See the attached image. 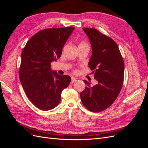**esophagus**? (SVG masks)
Returning a JSON list of instances; mask_svg holds the SVG:
<instances>
[{
    "label": "esophagus",
    "mask_w": 148,
    "mask_h": 148,
    "mask_svg": "<svg viewBox=\"0 0 148 148\" xmlns=\"http://www.w3.org/2000/svg\"><path fill=\"white\" fill-rule=\"evenodd\" d=\"M77 81V78H74V77H72L71 78V84H73V83H74L75 82H76Z\"/></svg>",
    "instance_id": "34e87169"
}]
</instances>
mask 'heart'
Segmentation results:
<instances>
[{
    "label": "heart",
    "instance_id": "obj_1",
    "mask_svg": "<svg viewBox=\"0 0 148 148\" xmlns=\"http://www.w3.org/2000/svg\"><path fill=\"white\" fill-rule=\"evenodd\" d=\"M83 45H87V44L86 43V42H82L81 43L79 44V46H83Z\"/></svg>",
    "mask_w": 148,
    "mask_h": 148
}]
</instances>
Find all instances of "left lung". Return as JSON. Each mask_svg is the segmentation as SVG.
Segmentation results:
<instances>
[{"instance_id":"left-lung-1","label":"left lung","mask_w":148,"mask_h":148,"mask_svg":"<svg viewBox=\"0 0 148 148\" xmlns=\"http://www.w3.org/2000/svg\"><path fill=\"white\" fill-rule=\"evenodd\" d=\"M92 47V56L88 66L95 73L98 83L86 85L80 93L84 106L89 111L99 112L113 104L122 88L124 78V62L117 44L107 36L95 28H83Z\"/></svg>"}]
</instances>
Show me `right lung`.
I'll use <instances>...</instances> for the list:
<instances>
[{
    "mask_svg": "<svg viewBox=\"0 0 148 148\" xmlns=\"http://www.w3.org/2000/svg\"><path fill=\"white\" fill-rule=\"evenodd\" d=\"M75 28H47L39 31L26 43L21 52L19 77L29 101L42 110H51L61 100V92L71 78L51 69L59 59L62 49Z\"/></svg>",
    "mask_w": 148,
    "mask_h": 148,
    "instance_id": "add662e5",
    "label": "right lung"
}]
</instances>
